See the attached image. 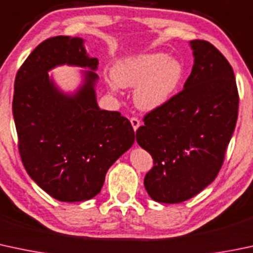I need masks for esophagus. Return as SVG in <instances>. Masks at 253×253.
Masks as SVG:
<instances>
[{
	"mask_svg": "<svg viewBox=\"0 0 253 253\" xmlns=\"http://www.w3.org/2000/svg\"><path fill=\"white\" fill-rule=\"evenodd\" d=\"M129 121H131L132 127H133V129H134V132H135V131H137L138 128H139V126H140V121H139V120H138L137 118H132L131 120H129Z\"/></svg>",
	"mask_w": 253,
	"mask_h": 253,
	"instance_id": "1",
	"label": "esophagus"
}]
</instances>
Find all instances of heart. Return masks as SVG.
Listing matches in <instances>:
<instances>
[{"label": "heart", "mask_w": 253, "mask_h": 253, "mask_svg": "<svg viewBox=\"0 0 253 253\" xmlns=\"http://www.w3.org/2000/svg\"><path fill=\"white\" fill-rule=\"evenodd\" d=\"M111 92L121 87H135L134 103L143 111H154L169 104L184 80L182 62L162 52L143 53L124 58L111 70Z\"/></svg>", "instance_id": "heart-1"}]
</instances>
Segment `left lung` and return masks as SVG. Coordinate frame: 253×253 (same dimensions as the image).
I'll list each match as a JSON object with an SVG mask.
<instances>
[{"mask_svg":"<svg viewBox=\"0 0 253 253\" xmlns=\"http://www.w3.org/2000/svg\"><path fill=\"white\" fill-rule=\"evenodd\" d=\"M194 65L183 91L149 113L137 143L154 160L144 187L154 201L178 204L209 187L222 167L238 119L234 71L210 42H189Z\"/></svg>","mask_w":253,"mask_h":253,"instance_id":"left-lung-1","label":"left lung"}]
</instances>
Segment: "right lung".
Instances as JSON below:
<instances>
[{"instance_id":"right-lung-1","label":"right lung","mask_w":253,"mask_h":253,"mask_svg":"<svg viewBox=\"0 0 253 253\" xmlns=\"http://www.w3.org/2000/svg\"><path fill=\"white\" fill-rule=\"evenodd\" d=\"M98 64L84 39L55 36L30 53L15 78L13 118L21 161L42 190L64 203L99 194L108 169L134 143L131 122L98 106ZM62 65L85 69L74 92L63 91L48 74Z\"/></svg>"}]
</instances>
